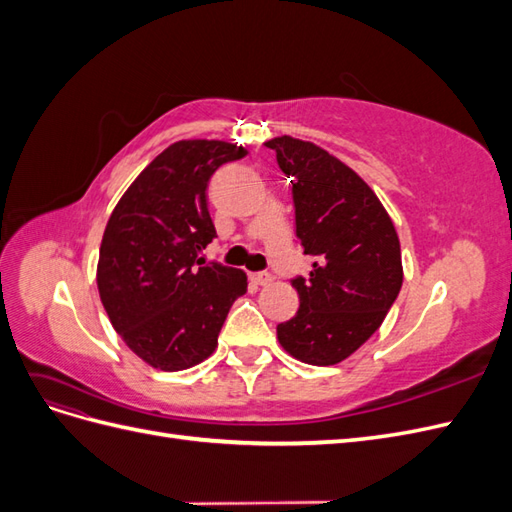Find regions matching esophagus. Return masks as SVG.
<instances>
[{
  "instance_id": "obj_1",
  "label": "esophagus",
  "mask_w": 512,
  "mask_h": 512,
  "mask_svg": "<svg viewBox=\"0 0 512 512\" xmlns=\"http://www.w3.org/2000/svg\"><path fill=\"white\" fill-rule=\"evenodd\" d=\"M250 280H252V284H256V286H269V284L273 282V277H271V273L260 271V273H252Z\"/></svg>"
}]
</instances>
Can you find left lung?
Wrapping results in <instances>:
<instances>
[{"label":"left lung","instance_id":"1","mask_svg":"<svg viewBox=\"0 0 512 512\" xmlns=\"http://www.w3.org/2000/svg\"><path fill=\"white\" fill-rule=\"evenodd\" d=\"M267 147L292 183L297 239L316 256L307 280H292L299 309L277 324V339L297 361L337 365L380 329L397 299V230L374 190L327 149L292 136Z\"/></svg>","mask_w":512,"mask_h":512}]
</instances>
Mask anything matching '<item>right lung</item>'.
Here are the masks:
<instances>
[{
	"instance_id": "obj_1",
	"label": "right lung",
	"mask_w": 512,
	"mask_h": 512,
	"mask_svg": "<svg viewBox=\"0 0 512 512\" xmlns=\"http://www.w3.org/2000/svg\"><path fill=\"white\" fill-rule=\"evenodd\" d=\"M247 149L226 141H177L123 192L106 222L96 282L113 329L147 365L190 369L218 348L247 275L198 254L215 237L211 175Z\"/></svg>"
}]
</instances>
